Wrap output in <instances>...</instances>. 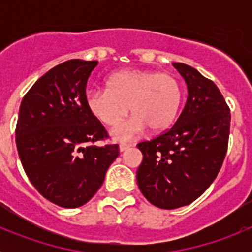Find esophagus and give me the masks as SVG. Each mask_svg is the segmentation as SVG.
<instances>
[{
	"label": "esophagus",
	"mask_w": 252,
	"mask_h": 252,
	"mask_svg": "<svg viewBox=\"0 0 252 252\" xmlns=\"http://www.w3.org/2000/svg\"><path fill=\"white\" fill-rule=\"evenodd\" d=\"M131 144H127V142H121L120 144V151H126L131 148Z\"/></svg>",
	"instance_id": "obj_1"
}]
</instances>
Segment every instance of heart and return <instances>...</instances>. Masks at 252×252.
Listing matches in <instances>:
<instances>
[{
    "label": "heart",
    "mask_w": 252,
    "mask_h": 252,
    "mask_svg": "<svg viewBox=\"0 0 252 252\" xmlns=\"http://www.w3.org/2000/svg\"><path fill=\"white\" fill-rule=\"evenodd\" d=\"M108 88L93 87L86 93V103L94 117L113 126L131 109L130 120L117 125L111 133L117 140H131L146 130L162 131L174 121L183 91L178 78L169 73L126 69L113 73Z\"/></svg>",
    "instance_id": "obj_1"
}]
</instances>
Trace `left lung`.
<instances>
[{
	"mask_svg": "<svg viewBox=\"0 0 252 252\" xmlns=\"http://www.w3.org/2000/svg\"><path fill=\"white\" fill-rule=\"evenodd\" d=\"M173 65L188 86L186 107L173 127L137 144V186L164 209L190 204L212 184L226 157L231 122L230 107L211 79L187 64Z\"/></svg>",
	"mask_w": 252,
	"mask_h": 252,
	"instance_id": "8db88e82",
	"label": "left lung"
}]
</instances>
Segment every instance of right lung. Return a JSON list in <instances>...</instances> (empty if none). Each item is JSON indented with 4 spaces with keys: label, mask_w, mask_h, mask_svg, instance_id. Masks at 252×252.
<instances>
[{
    "label": "right lung",
    "mask_w": 252,
    "mask_h": 252,
    "mask_svg": "<svg viewBox=\"0 0 252 252\" xmlns=\"http://www.w3.org/2000/svg\"><path fill=\"white\" fill-rule=\"evenodd\" d=\"M97 62L72 59L50 69L20 104L16 146L26 175L37 192L64 208L83 206L103 184L120 155L88 110L86 86Z\"/></svg>",
    "instance_id": "add662e5"
}]
</instances>
